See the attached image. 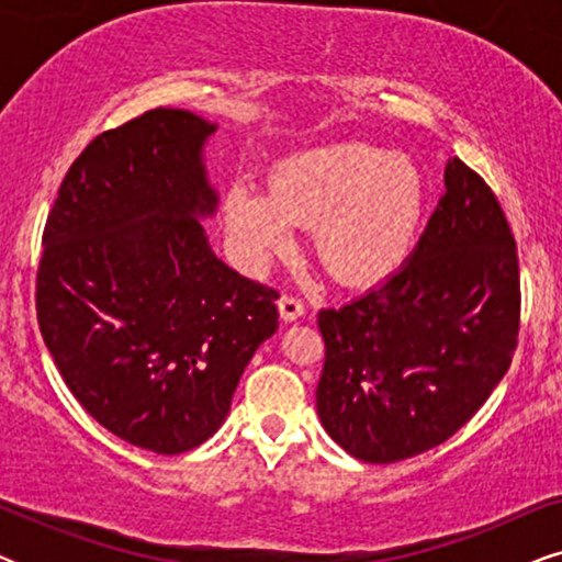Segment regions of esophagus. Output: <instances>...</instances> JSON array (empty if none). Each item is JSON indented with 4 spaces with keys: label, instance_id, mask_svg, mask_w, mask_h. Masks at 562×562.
Returning a JSON list of instances; mask_svg holds the SVG:
<instances>
[{
    "label": "esophagus",
    "instance_id": "obj_1",
    "mask_svg": "<svg viewBox=\"0 0 562 562\" xmlns=\"http://www.w3.org/2000/svg\"><path fill=\"white\" fill-rule=\"evenodd\" d=\"M279 314H281L283 322H294V319H299V317H302V314H304L302 299L283 294V296L279 299Z\"/></svg>",
    "mask_w": 562,
    "mask_h": 562
}]
</instances>
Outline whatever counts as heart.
Segmentation results:
<instances>
[{
	"mask_svg": "<svg viewBox=\"0 0 562 562\" xmlns=\"http://www.w3.org/2000/svg\"><path fill=\"white\" fill-rule=\"evenodd\" d=\"M425 204V176L412 158L363 140H335L281 158L266 191L235 183L222 212L250 260L281 252L294 227L314 225V252L325 271L360 286L409 256Z\"/></svg>",
	"mask_w": 562,
	"mask_h": 562,
	"instance_id": "obj_1",
	"label": "heart"
}]
</instances>
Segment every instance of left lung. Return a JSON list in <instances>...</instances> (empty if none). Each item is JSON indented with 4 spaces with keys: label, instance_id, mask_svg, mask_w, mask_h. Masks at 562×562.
Segmentation results:
<instances>
[{
    "label": "left lung",
    "instance_id": "left-lung-1",
    "mask_svg": "<svg viewBox=\"0 0 562 562\" xmlns=\"http://www.w3.org/2000/svg\"><path fill=\"white\" fill-rule=\"evenodd\" d=\"M317 325V414L345 452L398 463L456 435L509 371L519 335L517 243L486 181L450 158L409 260Z\"/></svg>",
    "mask_w": 562,
    "mask_h": 562
}]
</instances>
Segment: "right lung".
Instances as JSON below:
<instances>
[{
    "instance_id": "add662e5",
    "label": "right lung",
    "mask_w": 562,
    "mask_h": 562,
    "mask_svg": "<svg viewBox=\"0 0 562 562\" xmlns=\"http://www.w3.org/2000/svg\"><path fill=\"white\" fill-rule=\"evenodd\" d=\"M214 130L158 106L97 135L43 233L35 306L58 373L99 425L158 456L217 432L279 329L276 289L222 263L199 222L217 212Z\"/></svg>"
}]
</instances>
